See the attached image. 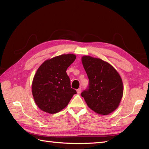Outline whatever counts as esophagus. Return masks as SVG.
<instances>
[{
	"mask_svg": "<svg viewBox=\"0 0 149 149\" xmlns=\"http://www.w3.org/2000/svg\"><path fill=\"white\" fill-rule=\"evenodd\" d=\"M81 88H79V89L77 90V93L78 94L81 93Z\"/></svg>",
	"mask_w": 149,
	"mask_h": 149,
	"instance_id": "1",
	"label": "esophagus"
}]
</instances>
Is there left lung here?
Returning <instances> with one entry per match:
<instances>
[{
    "label": "left lung",
    "instance_id": "8db88e82",
    "mask_svg": "<svg viewBox=\"0 0 149 149\" xmlns=\"http://www.w3.org/2000/svg\"><path fill=\"white\" fill-rule=\"evenodd\" d=\"M89 79V86L81 93L88 106L99 115H107L119 106L123 96V83L113 66L91 56L82 57Z\"/></svg>",
    "mask_w": 149,
    "mask_h": 149
}]
</instances>
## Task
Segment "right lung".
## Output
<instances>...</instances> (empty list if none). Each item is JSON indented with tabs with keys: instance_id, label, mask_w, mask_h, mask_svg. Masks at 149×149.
I'll return each instance as SVG.
<instances>
[{
	"instance_id": "obj_1",
	"label": "right lung",
	"mask_w": 149,
	"mask_h": 149,
	"mask_svg": "<svg viewBox=\"0 0 149 149\" xmlns=\"http://www.w3.org/2000/svg\"><path fill=\"white\" fill-rule=\"evenodd\" d=\"M75 58L72 54L60 55L46 60L37 70L32 83V93L41 110L50 114L58 113L77 93L71 88L66 74V70Z\"/></svg>"
}]
</instances>
